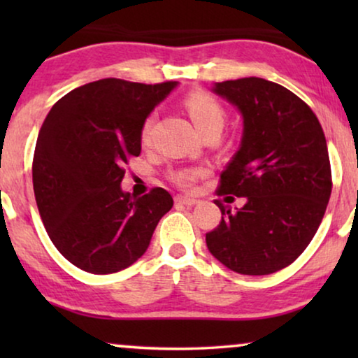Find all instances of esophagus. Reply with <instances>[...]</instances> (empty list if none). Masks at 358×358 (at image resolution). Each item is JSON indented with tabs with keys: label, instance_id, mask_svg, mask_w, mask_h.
I'll return each instance as SVG.
<instances>
[{
	"label": "esophagus",
	"instance_id": "1",
	"mask_svg": "<svg viewBox=\"0 0 358 358\" xmlns=\"http://www.w3.org/2000/svg\"><path fill=\"white\" fill-rule=\"evenodd\" d=\"M174 200L180 205H185V207H192V205L197 203V199L189 197V195H176Z\"/></svg>",
	"mask_w": 358,
	"mask_h": 358
}]
</instances>
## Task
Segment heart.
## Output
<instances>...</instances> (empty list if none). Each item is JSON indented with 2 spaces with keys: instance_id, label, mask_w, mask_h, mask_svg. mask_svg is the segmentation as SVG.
Wrapping results in <instances>:
<instances>
[{
  "instance_id": "obj_1",
  "label": "heart",
  "mask_w": 358,
  "mask_h": 358,
  "mask_svg": "<svg viewBox=\"0 0 358 358\" xmlns=\"http://www.w3.org/2000/svg\"><path fill=\"white\" fill-rule=\"evenodd\" d=\"M184 106L187 109L190 119L195 124V127L202 131L212 130V129H222L224 124V109L223 106L220 104L217 97L210 94L207 91L195 90L189 92L187 97L184 99ZM153 124H155V115L151 114L146 117L141 124L140 129V138L143 143H150L151 140V131H153ZM205 168H182L176 169L173 174H171V179L174 180L176 184L180 185V187H190L195 180H197L200 176L205 174Z\"/></svg>"
}]
</instances>
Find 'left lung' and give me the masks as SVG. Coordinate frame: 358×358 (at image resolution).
<instances>
[{
	"label": "left lung",
	"mask_w": 358,
	"mask_h": 358,
	"mask_svg": "<svg viewBox=\"0 0 358 358\" xmlns=\"http://www.w3.org/2000/svg\"><path fill=\"white\" fill-rule=\"evenodd\" d=\"M213 91L238 106L241 146L220 176L218 197H244L207 233L208 251L243 275H267L290 266L308 248L332 190L322 127L296 94L264 78L217 83Z\"/></svg>",
	"instance_id": "8db88e82"
}]
</instances>
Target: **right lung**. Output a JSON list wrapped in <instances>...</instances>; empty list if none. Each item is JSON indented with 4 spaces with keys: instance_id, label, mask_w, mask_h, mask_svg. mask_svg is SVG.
<instances>
[{
    "instance_id": "obj_1",
    "label": "right lung",
    "mask_w": 358,
    "mask_h": 358,
    "mask_svg": "<svg viewBox=\"0 0 358 358\" xmlns=\"http://www.w3.org/2000/svg\"><path fill=\"white\" fill-rule=\"evenodd\" d=\"M176 85L87 83L57 101L43 120L32 161L37 208L48 238L81 271L102 275L131 266L173 208L163 187L135 199L120 182L141 151V124Z\"/></svg>"
}]
</instances>
